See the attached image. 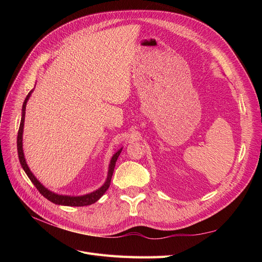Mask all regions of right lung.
I'll use <instances>...</instances> for the list:
<instances>
[{
	"label": "right lung",
	"instance_id": "1",
	"mask_svg": "<svg viewBox=\"0 0 262 262\" xmlns=\"http://www.w3.org/2000/svg\"><path fill=\"white\" fill-rule=\"evenodd\" d=\"M34 90H31L27 97L24 101L23 104V108H21V119H20V124H19V129H18V134H17V152H18V158H19V162L21 167L24 169V171L26 172V175L28 176V178L31 180V182L35 185V187L38 189V191L40 192L46 199H48L49 201L53 202L54 204H59V205H67V207H84V205H91L93 203H95L96 201H98L100 198L102 196L107 189L110 186V181H112V177H113V173H114V169H115V166H116V162L118 160L119 155H120L122 147L120 149H118L117 152L113 155L112 160H110V164H109V168H108V175H107V179L104 182V185H102L100 188H98L97 190H95V191L91 192V193H87V194H83V195H64V194H58L55 192L50 191L49 189H47L40 181H39L31 170L29 169L28 165L26 163L25 160V155H24V150H23V132H24V122H25V114H26V105H27V101L29 99V97L31 96V94H33Z\"/></svg>",
	"mask_w": 262,
	"mask_h": 262
}]
</instances>
